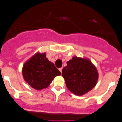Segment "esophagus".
Here are the masks:
<instances>
[{
	"mask_svg": "<svg viewBox=\"0 0 122 122\" xmlns=\"http://www.w3.org/2000/svg\"><path fill=\"white\" fill-rule=\"evenodd\" d=\"M59 70L60 72H61V73L62 72V67H61V68H59Z\"/></svg>",
	"mask_w": 122,
	"mask_h": 122,
	"instance_id": "1",
	"label": "esophagus"
}]
</instances>
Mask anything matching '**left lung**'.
<instances>
[{
    "label": "left lung",
    "mask_w": 122,
    "mask_h": 122,
    "mask_svg": "<svg viewBox=\"0 0 122 122\" xmlns=\"http://www.w3.org/2000/svg\"><path fill=\"white\" fill-rule=\"evenodd\" d=\"M66 63L62 69V76L72 93L82 96L96 86L98 73L90 60L75 56Z\"/></svg>",
    "instance_id": "1"
}]
</instances>
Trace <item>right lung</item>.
Returning a JSON list of instances; mask_svg holds the SVG:
<instances>
[{
    "instance_id": "right-lung-1",
    "label": "right lung",
    "mask_w": 122,
    "mask_h": 122,
    "mask_svg": "<svg viewBox=\"0 0 122 122\" xmlns=\"http://www.w3.org/2000/svg\"><path fill=\"white\" fill-rule=\"evenodd\" d=\"M61 73L46 58L45 53H37L24 63L22 75L25 81L37 90L48 87L53 79Z\"/></svg>"
}]
</instances>
